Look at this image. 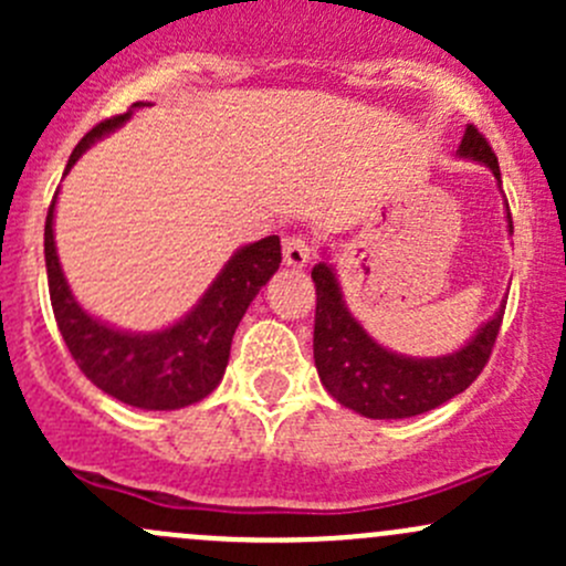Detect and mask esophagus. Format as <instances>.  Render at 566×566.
Segmentation results:
<instances>
[{
	"instance_id": "esophagus-1",
	"label": "esophagus",
	"mask_w": 566,
	"mask_h": 566,
	"mask_svg": "<svg viewBox=\"0 0 566 566\" xmlns=\"http://www.w3.org/2000/svg\"><path fill=\"white\" fill-rule=\"evenodd\" d=\"M315 256V241L306 235H293L284 241V262L290 268H304Z\"/></svg>"
}]
</instances>
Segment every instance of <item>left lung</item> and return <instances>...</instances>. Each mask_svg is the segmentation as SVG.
Instances as JSON below:
<instances>
[{"label":"left lung","mask_w":566,"mask_h":566,"mask_svg":"<svg viewBox=\"0 0 566 566\" xmlns=\"http://www.w3.org/2000/svg\"><path fill=\"white\" fill-rule=\"evenodd\" d=\"M460 156L482 161L501 180L499 158L476 125H468ZM510 230H512V216ZM317 293L315 310V367L336 402L369 419H408L427 413L465 391L499 339L504 306L465 347L441 358H405L380 347L342 301L334 271L325 262L312 271Z\"/></svg>","instance_id":"left-lung-1"}]
</instances>
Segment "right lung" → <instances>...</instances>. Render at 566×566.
Segmentation results:
<instances>
[{"instance_id": "1", "label": "right lung", "mask_w": 566, "mask_h": 566, "mask_svg": "<svg viewBox=\"0 0 566 566\" xmlns=\"http://www.w3.org/2000/svg\"><path fill=\"white\" fill-rule=\"evenodd\" d=\"M145 106V104H134ZM130 108L117 117L95 125L71 153L67 169L93 145L98 136L123 125ZM65 169V172H67ZM54 202L45 216V271H49V295L54 310L56 328L87 380H93L108 397L145 410H175L199 402L219 386L230 361L232 336L238 323L247 315L249 304L260 293L262 284L276 273L282 262V243L276 235L241 249L213 287L205 293L197 310L180 323L158 334H123L98 323L73 301L62 276L54 249Z\"/></svg>"}]
</instances>
